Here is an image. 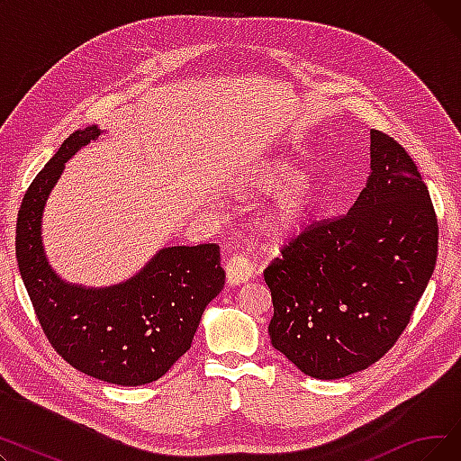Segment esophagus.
<instances>
[{
	"label": "esophagus",
	"instance_id": "esophagus-1",
	"mask_svg": "<svg viewBox=\"0 0 461 461\" xmlns=\"http://www.w3.org/2000/svg\"><path fill=\"white\" fill-rule=\"evenodd\" d=\"M254 275L252 261L243 254H233L226 261V276L230 284H243Z\"/></svg>",
	"mask_w": 461,
	"mask_h": 461
}]
</instances>
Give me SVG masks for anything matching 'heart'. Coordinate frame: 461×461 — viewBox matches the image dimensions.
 Instances as JSON below:
<instances>
[{"label":"heart","instance_id":"heart-1","mask_svg":"<svg viewBox=\"0 0 461 461\" xmlns=\"http://www.w3.org/2000/svg\"><path fill=\"white\" fill-rule=\"evenodd\" d=\"M249 186L261 194H275L258 222L259 231L273 243L303 233L320 203L318 185L304 177L299 164L280 157L261 164L249 179Z\"/></svg>","mask_w":461,"mask_h":461}]
</instances>
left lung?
Listing matches in <instances>:
<instances>
[{
  "instance_id": "obj_1",
  "label": "left lung",
  "mask_w": 461,
  "mask_h": 461,
  "mask_svg": "<svg viewBox=\"0 0 461 461\" xmlns=\"http://www.w3.org/2000/svg\"><path fill=\"white\" fill-rule=\"evenodd\" d=\"M372 176L353 207L312 222L263 271L271 344L306 375L340 379L398 342L438 259L439 226L417 164L372 129Z\"/></svg>"
}]
</instances>
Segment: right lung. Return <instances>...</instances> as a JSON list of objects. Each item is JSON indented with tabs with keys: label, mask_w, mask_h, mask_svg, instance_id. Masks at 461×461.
<instances>
[{
	"label": "right lung",
	"mask_w": 461,
	"mask_h": 461,
	"mask_svg": "<svg viewBox=\"0 0 461 461\" xmlns=\"http://www.w3.org/2000/svg\"><path fill=\"white\" fill-rule=\"evenodd\" d=\"M101 131L72 132L26 190L16 218V259L35 316L72 368L113 384L157 381L190 349L205 306L226 273L214 243L162 249L125 284L86 289L61 282L41 243L44 202L67 158Z\"/></svg>",
	"instance_id": "obj_1"
}]
</instances>
